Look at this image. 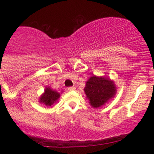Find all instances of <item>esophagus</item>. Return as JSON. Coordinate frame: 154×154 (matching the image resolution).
Listing matches in <instances>:
<instances>
[{
	"label": "esophagus",
	"instance_id": "1",
	"mask_svg": "<svg viewBox=\"0 0 154 154\" xmlns=\"http://www.w3.org/2000/svg\"><path fill=\"white\" fill-rule=\"evenodd\" d=\"M76 88L74 86H70L68 88V91H74V90H75Z\"/></svg>",
	"mask_w": 154,
	"mask_h": 154
}]
</instances>
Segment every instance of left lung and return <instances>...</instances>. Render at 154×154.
Segmentation results:
<instances>
[{
    "instance_id": "8db88e82",
    "label": "left lung",
    "mask_w": 154,
    "mask_h": 154,
    "mask_svg": "<svg viewBox=\"0 0 154 154\" xmlns=\"http://www.w3.org/2000/svg\"><path fill=\"white\" fill-rule=\"evenodd\" d=\"M89 103L94 108L101 106L116 94V86L111 80L106 77H90L84 88Z\"/></svg>"
}]
</instances>
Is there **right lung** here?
Returning <instances> with one entry per match:
<instances>
[{
  "label": "right lung",
  "instance_id": "right-lung-1",
  "mask_svg": "<svg viewBox=\"0 0 154 154\" xmlns=\"http://www.w3.org/2000/svg\"><path fill=\"white\" fill-rule=\"evenodd\" d=\"M60 96V94L57 91H53L50 88H47L44 94L40 97V103H44L46 106L49 107L56 103Z\"/></svg>",
  "mask_w": 154,
  "mask_h": 154
}]
</instances>
